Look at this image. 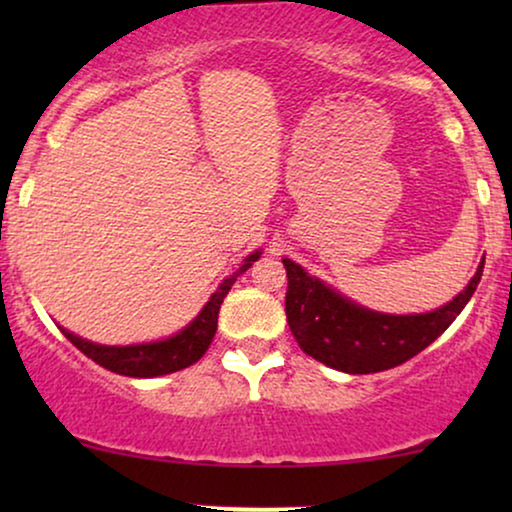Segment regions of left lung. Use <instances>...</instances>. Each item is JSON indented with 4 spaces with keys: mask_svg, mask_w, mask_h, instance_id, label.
<instances>
[{
    "mask_svg": "<svg viewBox=\"0 0 512 512\" xmlns=\"http://www.w3.org/2000/svg\"><path fill=\"white\" fill-rule=\"evenodd\" d=\"M286 321L298 347L307 356L342 373L368 375L405 363L431 345L457 319L478 289L482 268L452 303L436 312L391 317L349 303L289 258H284Z\"/></svg>",
    "mask_w": 512,
    "mask_h": 512,
    "instance_id": "1",
    "label": "left lung"
}]
</instances>
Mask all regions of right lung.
<instances>
[{"instance_id":"right-lung-1","label":"right lung","mask_w":512,"mask_h":512,"mask_svg":"<svg viewBox=\"0 0 512 512\" xmlns=\"http://www.w3.org/2000/svg\"><path fill=\"white\" fill-rule=\"evenodd\" d=\"M261 256V251L251 254L240 270H235L228 279H223V284L216 289V293L209 298L205 310L198 314V319L191 326H186L184 331L167 338L163 342H151V345H130V347H104L95 345V342L81 340L79 335L60 328L62 335L72 342L76 349H81L88 359L100 363L102 368L111 370V373L125 375V377H156L167 375L174 370L193 366L202 354L207 352L209 342H212L216 333V321H219V310L223 298L230 291V286L235 284V279L247 272V268L256 258Z\"/></svg>"}]
</instances>
